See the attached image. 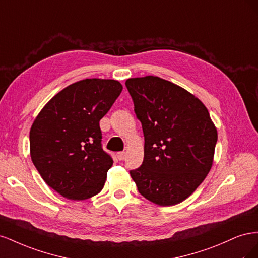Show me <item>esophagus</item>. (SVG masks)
I'll return each instance as SVG.
<instances>
[{"instance_id":"esophagus-1","label":"esophagus","mask_w":258,"mask_h":258,"mask_svg":"<svg viewBox=\"0 0 258 258\" xmlns=\"http://www.w3.org/2000/svg\"><path fill=\"white\" fill-rule=\"evenodd\" d=\"M117 158H118L119 160H123L124 158H126V153H124V152L117 153Z\"/></svg>"}]
</instances>
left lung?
I'll return each instance as SVG.
<instances>
[{
    "label": "left lung",
    "instance_id": "obj_1",
    "mask_svg": "<svg viewBox=\"0 0 258 258\" xmlns=\"http://www.w3.org/2000/svg\"><path fill=\"white\" fill-rule=\"evenodd\" d=\"M144 134V159L131 170L139 192L169 207L188 198L213 165L217 130L192 93L157 76L126 81Z\"/></svg>",
    "mask_w": 258,
    "mask_h": 258
}]
</instances>
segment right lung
Here are the masks:
<instances>
[{"label": "right lung", "mask_w": 258, "mask_h": 258, "mask_svg": "<svg viewBox=\"0 0 258 258\" xmlns=\"http://www.w3.org/2000/svg\"><path fill=\"white\" fill-rule=\"evenodd\" d=\"M122 90L115 80L69 85L38 113L30 130V155L42 178L70 200L102 190L113 159L101 146L99 121Z\"/></svg>", "instance_id": "obj_1"}]
</instances>
